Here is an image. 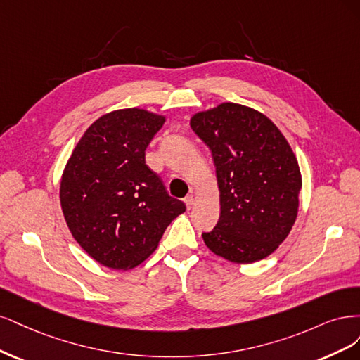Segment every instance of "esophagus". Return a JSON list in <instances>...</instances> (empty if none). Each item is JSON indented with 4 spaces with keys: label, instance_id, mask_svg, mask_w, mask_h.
Here are the masks:
<instances>
[{
    "label": "esophagus",
    "instance_id": "obj_1",
    "mask_svg": "<svg viewBox=\"0 0 360 360\" xmlns=\"http://www.w3.org/2000/svg\"><path fill=\"white\" fill-rule=\"evenodd\" d=\"M184 202H185V205H187L188 210H191L193 205H194V195H193V194H188V195L184 199Z\"/></svg>",
    "mask_w": 360,
    "mask_h": 360
}]
</instances>
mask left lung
Wrapping results in <instances>:
<instances>
[{"instance_id": "1", "label": "left lung", "mask_w": 360, "mask_h": 360, "mask_svg": "<svg viewBox=\"0 0 360 360\" xmlns=\"http://www.w3.org/2000/svg\"><path fill=\"white\" fill-rule=\"evenodd\" d=\"M191 129L211 148L219 218L205 245L231 263L263 260L292 231L302 175L280 129L264 113L224 101L195 112Z\"/></svg>"}]
</instances>
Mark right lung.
Here are the masks:
<instances>
[{
  "mask_svg": "<svg viewBox=\"0 0 360 360\" xmlns=\"http://www.w3.org/2000/svg\"><path fill=\"white\" fill-rule=\"evenodd\" d=\"M166 122L141 108L118 109L92 122L64 167L60 202L72 236L109 269L129 271L153 254L167 226L185 212L145 161Z\"/></svg>",
  "mask_w": 360,
  "mask_h": 360,
  "instance_id": "right-lung-1",
  "label": "right lung"
}]
</instances>
